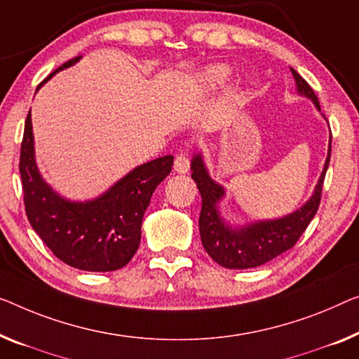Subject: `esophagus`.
Here are the masks:
<instances>
[{
  "label": "esophagus",
  "mask_w": 359,
  "mask_h": 359,
  "mask_svg": "<svg viewBox=\"0 0 359 359\" xmlns=\"http://www.w3.org/2000/svg\"><path fill=\"white\" fill-rule=\"evenodd\" d=\"M190 169V159L187 149H180V151L175 154L174 159V170L179 174H187Z\"/></svg>",
  "instance_id": "esophagus-1"
}]
</instances>
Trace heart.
<instances>
[{
	"label": "heart",
	"mask_w": 359,
	"mask_h": 359,
	"mask_svg": "<svg viewBox=\"0 0 359 359\" xmlns=\"http://www.w3.org/2000/svg\"><path fill=\"white\" fill-rule=\"evenodd\" d=\"M232 77V71L229 66H224V64H214V66L205 69L201 72L200 80L201 85L205 88H217L226 85Z\"/></svg>",
	"instance_id": "obj_1"
}]
</instances>
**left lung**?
I'll list each match as a JSON object with an SVG mask.
<instances>
[{
	"label": "left lung",
	"mask_w": 359,
	"mask_h": 359,
	"mask_svg": "<svg viewBox=\"0 0 359 359\" xmlns=\"http://www.w3.org/2000/svg\"><path fill=\"white\" fill-rule=\"evenodd\" d=\"M297 82L299 95L306 96L320 111L319 100L313 88L295 69H290ZM332 143V135H330ZM330 143L329 153L325 159L323 174L318 180L316 189L311 198L292 214L272 221L251 222L245 227H231L219 214L217 203L222 200L226 191L224 187L216 184L208 174L206 165L203 163L201 153L191 159V179L196 182L201 194V212H200V235L201 243L206 253L227 269H248L258 267L267 261L274 259L283 251L290 250L298 242L302 233L306 231L309 222L316 216V211L323 195V184L330 161Z\"/></svg>",
	"instance_id": "1"
}]
</instances>
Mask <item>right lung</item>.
Returning <instances> with one entry per match:
<instances>
[{"mask_svg":"<svg viewBox=\"0 0 359 359\" xmlns=\"http://www.w3.org/2000/svg\"><path fill=\"white\" fill-rule=\"evenodd\" d=\"M80 57L64 62L46 80L74 66ZM172 164L174 156L170 154L153 159L130 170L95 200H66L43 180L36 168L29 111L19 161L27 217L46 247L62 263L92 272L117 271L137 253L143 214L154 189L170 174Z\"/></svg>","mask_w":359,"mask_h":359,"instance_id":"right-lung-1","label":"right lung"}]
</instances>
